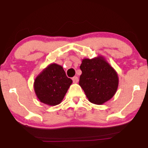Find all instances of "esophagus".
Instances as JSON below:
<instances>
[{"label": "esophagus", "mask_w": 148, "mask_h": 148, "mask_svg": "<svg viewBox=\"0 0 148 148\" xmlns=\"http://www.w3.org/2000/svg\"><path fill=\"white\" fill-rule=\"evenodd\" d=\"M72 80H73V82L74 83H78V78L77 76H74L72 78Z\"/></svg>", "instance_id": "34e87169"}]
</instances>
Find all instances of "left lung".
Returning a JSON list of instances; mask_svg holds the SVG:
<instances>
[{
	"label": "left lung",
	"mask_w": 148,
	"mask_h": 148,
	"mask_svg": "<svg viewBox=\"0 0 148 148\" xmlns=\"http://www.w3.org/2000/svg\"><path fill=\"white\" fill-rule=\"evenodd\" d=\"M80 68L79 85L90 102L101 105L114 96L118 87V76L104 57L84 58Z\"/></svg>",
	"instance_id": "obj_1"
}]
</instances>
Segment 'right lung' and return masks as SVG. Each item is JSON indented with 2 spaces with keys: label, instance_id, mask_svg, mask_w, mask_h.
<instances>
[{
  "label": "right lung",
  "instance_id": "right-lung-1",
  "mask_svg": "<svg viewBox=\"0 0 148 148\" xmlns=\"http://www.w3.org/2000/svg\"><path fill=\"white\" fill-rule=\"evenodd\" d=\"M72 83L62 66L52 63L35 78L34 90L41 102L53 106L61 103Z\"/></svg>",
  "mask_w": 148,
  "mask_h": 148
}]
</instances>
